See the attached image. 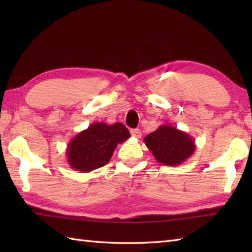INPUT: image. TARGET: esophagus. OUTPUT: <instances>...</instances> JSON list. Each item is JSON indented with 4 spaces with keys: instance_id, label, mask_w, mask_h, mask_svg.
I'll return each instance as SVG.
<instances>
[{
    "instance_id": "1",
    "label": "esophagus",
    "mask_w": 252,
    "mask_h": 252,
    "mask_svg": "<svg viewBox=\"0 0 252 252\" xmlns=\"http://www.w3.org/2000/svg\"><path fill=\"white\" fill-rule=\"evenodd\" d=\"M131 134H132V136H133V137H135V138H141V136H142V132H141V130H140V129H133V130H131Z\"/></svg>"
}]
</instances>
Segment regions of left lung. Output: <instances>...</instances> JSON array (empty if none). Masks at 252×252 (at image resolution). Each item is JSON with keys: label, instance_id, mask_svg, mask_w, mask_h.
I'll return each mask as SVG.
<instances>
[{"label": "left lung", "instance_id": "obj_1", "mask_svg": "<svg viewBox=\"0 0 252 252\" xmlns=\"http://www.w3.org/2000/svg\"><path fill=\"white\" fill-rule=\"evenodd\" d=\"M144 143L159 163L180 165L196 151L195 140L186 132L162 125L144 138Z\"/></svg>", "mask_w": 252, "mask_h": 252}]
</instances>
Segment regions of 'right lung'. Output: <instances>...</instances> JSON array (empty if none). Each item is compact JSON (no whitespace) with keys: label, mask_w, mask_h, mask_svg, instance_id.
Masks as SVG:
<instances>
[{"label":"right lung","mask_w":252,"mask_h":252,"mask_svg":"<svg viewBox=\"0 0 252 252\" xmlns=\"http://www.w3.org/2000/svg\"><path fill=\"white\" fill-rule=\"evenodd\" d=\"M130 136L129 130L122 123L94 122L68 143L67 162L70 168L83 173L104 167L108 163L118 144L126 142Z\"/></svg>","instance_id":"1"}]
</instances>
